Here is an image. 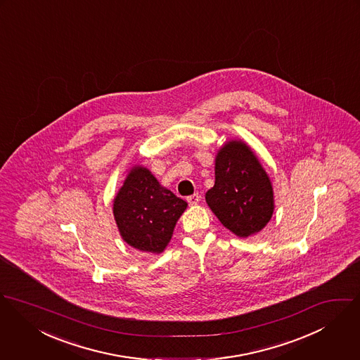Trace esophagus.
<instances>
[{
  "mask_svg": "<svg viewBox=\"0 0 360 360\" xmlns=\"http://www.w3.org/2000/svg\"><path fill=\"white\" fill-rule=\"evenodd\" d=\"M200 200H201V196H200L199 193H195V195H192V196L188 198V202H189L191 205H198L200 202Z\"/></svg>",
  "mask_w": 360,
  "mask_h": 360,
  "instance_id": "34e87169",
  "label": "esophagus"
}]
</instances>
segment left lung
I'll list each match as a JSON object with an SVG mask.
<instances>
[{
    "mask_svg": "<svg viewBox=\"0 0 360 360\" xmlns=\"http://www.w3.org/2000/svg\"><path fill=\"white\" fill-rule=\"evenodd\" d=\"M205 201L221 224L239 238L262 231L271 221L272 182L254 152L241 141L226 142L215 158V184Z\"/></svg>",
    "mask_w": 360,
    "mask_h": 360,
    "instance_id": "left-lung-1",
    "label": "left lung"
}]
</instances>
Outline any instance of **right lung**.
<instances>
[{
    "mask_svg": "<svg viewBox=\"0 0 360 360\" xmlns=\"http://www.w3.org/2000/svg\"><path fill=\"white\" fill-rule=\"evenodd\" d=\"M188 202L161 186L142 165L129 169L113 201V214L122 240L131 247L160 254L172 238Z\"/></svg>",
    "mask_w": 360,
    "mask_h": 360,
    "instance_id": "obj_1",
    "label": "right lung"
}]
</instances>
